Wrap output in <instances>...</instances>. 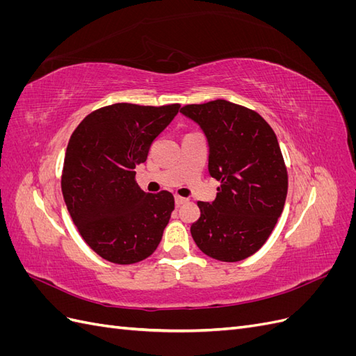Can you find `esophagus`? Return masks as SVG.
Wrapping results in <instances>:
<instances>
[{"label": "esophagus", "mask_w": 356, "mask_h": 356, "mask_svg": "<svg viewBox=\"0 0 356 356\" xmlns=\"http://www.w3.org/2000/svg\"><path fill=\"white\" fill-rule=\"evenodd\" d=\"M187 200H188V199H186V197L175 196V204H177V207H181V204H184Z\"/></svg>", "instance_id": "obj_1"}]
</instances>
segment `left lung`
I'll list each match as a JSON object with an SVG mask.
<instances>
[{"label":"left lung","instance_id":"left-lung-1","mask_svg":"<svg viewBox=\"0 0 356 356\" xmlns=\"http://www.w3.org/2000/svg\"><path fill=\"white\" fill-rule=\"evenodd\" d=\"M209 147V175L221 182L213 202H199L191 236L202 252L234 263L255 254L281 217L288 191L284 157L273 129L245 106L224 99L186 105Z\"/></svg>","mask_w":356,"mask_h":356}]
</instances>
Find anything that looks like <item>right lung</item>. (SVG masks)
<instances>
[{"label":"right lung","mask_w":356,"mask_h":356,"mask_svg":"<svg viewBox=\"0 0 356 356\" xmlns=\"http://www.w3.org/2000/svg\"><path fill=\"white\" fill-rule=\"evenodd\" d=\"M178 110L179 104H114L90 113L71 135L62 195L81 238L106 261H143L161 241L174 196L143 191L134 169Z\"/></svg>","instance_id":"add662e5"}]
</instances>
